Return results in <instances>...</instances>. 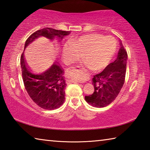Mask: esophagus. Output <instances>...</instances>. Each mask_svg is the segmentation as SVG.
<instances>
[{
	"mask_svg": "<svg viewBox=\"0 0 150 150\" xmlns=\"http://www.w3.org/2000/svg\"><path fill=\"white\" fill-rule=\"evenodd\" d=\"M66 82H67V84H69V83H75L74 81H72V80H66Z\"/></svg>",
	"mask_w": 150,
	"mask_h": 150,
	"instance_id": "esophagus-1",
	"label": "esophagus"
}]
</instances>
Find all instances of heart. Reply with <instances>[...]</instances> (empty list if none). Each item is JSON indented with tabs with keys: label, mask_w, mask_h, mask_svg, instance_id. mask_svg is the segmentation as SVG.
Wrapping results in <instances>:
<instances>
[{
	"label": "heart",
	"mask_w": 150,
	"mask_h": 150,
	"mask_svg": "<svg viewBox=\"0 0 150 150\" xmlns=\"http://www.w3.org/2000/svg\"><path fill=\"white\" fill-rule=\"evenodd\" d=\"M116 41L111 36L99 34H89L71 40L62 50L63 59L66 64L75 63L83 56L85 65L93 71L105 69L110 63L116 52ZM78 81H83L85 76L77 74Z\"/></svg>",
	"instance_id": "1"
}]
</instances>
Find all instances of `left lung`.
Listing matches in <instances>:
<instances>
[{"mask_svg": "<svg viewBox=\"0 0 150 150\" xmlns=\"http://www.w3.org/2000/svg\"><path fill=\"white\" fill-rule=\"evenodd\" d=\"M127 59L126 51L120 44L116 59L102 72L93 76L95 91L92 95L85 96L87 103L94 107L103 108L115 100L125 81Z\"/></svg>", "mask_w": 150, "mask_h": 150, "instance_id": "left-lung-1", "label": "left lung"}]
</instances>
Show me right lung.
<instances>
[{
	"label": "right lung",
	"instance_id": "obj_1",
	"mask_svg": "<svg viewBox=\"0 0 150 150\" xmlns=\"http://www.w3.org/2000/svg\"><path fill=\"white\" fill-rule=\"evenodd\" d=\"M69 34L70 31L45 28L33 33L25 42L24 48L41 36L50 40H62ZM20 65L24 87L32 100L40 107L46 110L60 107L65 101V88L67 85L63 77L64 72L59 65L54 63L45 71L35 73L26 65L24 53L20 57Z\"/></svg>",
	"mask_w": 150,
	"mask_h": 150
}]
</instances>
